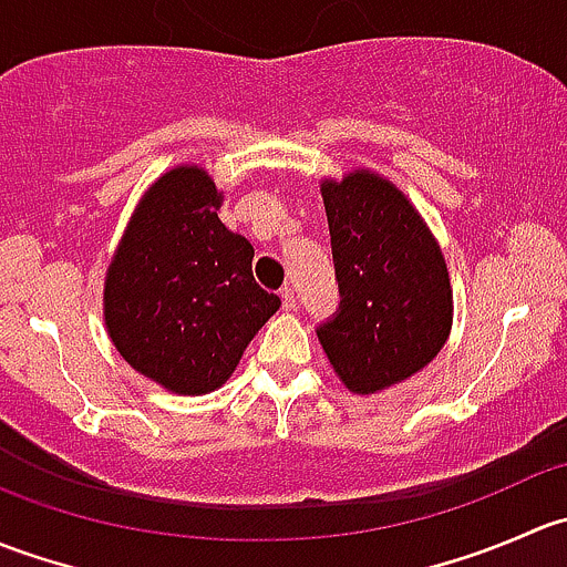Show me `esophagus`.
I'll return each mask as SVG.
<instances>
[{
	"mask_svg": "<svg viewBox=\"0 0 567 567\" xmlns=\"http://www.w3.org/2000/svg\"><path fill=\"white\" fill-rule=\"evenodd\" d=\"M279 299H282V310H296V293L290 288L279 290Z\"/></svg>",
	"mask_w": 567,
	"mask_h": 567,
	"instance_id": "1",
	"label": "esophagus"
}]
</instances>
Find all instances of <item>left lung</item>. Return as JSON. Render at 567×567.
Instances as JSON below:
<instances>
[{
    "instance_id": "1",
    "label": "left lung",
    "mask_w": 567,
    "mask_h": 567,
    "mask_svg": "<svg viewBox=\"0 0 567 567\" xmlns=\"http://www.w3.org/2000/svg\"><path fill=\"white\" fill-rule=\"evenodd\" d=\"M340 316L318 329L337 379L384 392L436 359L453 329L447 260L427 221L390 177L357 167L320 181Z\"/></svg>"
}]
</instances>
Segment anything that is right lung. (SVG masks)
Listing matches in <instances>:
<instances>
[{
	"label": "right lung",
	"mask_w": 567,
	"mask_h": 567,
	"mask_svg": "<svg viewBox=\"0 0 567 567\" xmlns=\"http://www.w3.org/2000/svg\"><path fill=\"white\" fill-rule=\"evenodd\" d=\"M221 203L205 167L167 169L140 197L106 268L109 340L173 394L219 390L282 305L251 277L255 249L221 225Z\"/></svg>",
	"instance_id": "1"
}]
</instances>
